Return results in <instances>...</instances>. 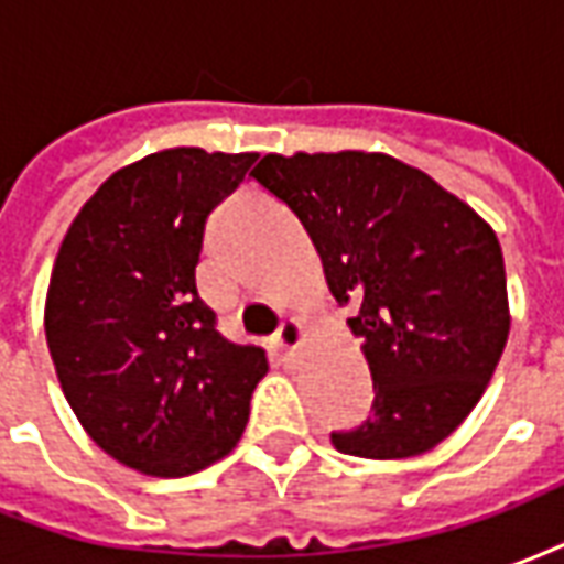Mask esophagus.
<instances>
[{"mask_svg": "<svg viewBox=\"0 0 564 564\" xmlns=\"http://www.w3.org/2000/svg\"><path fill=\"white\" fill-rule=\"evenodd\" d=\"M302 335H305V329H302L299 319H283L281 329L274 332V347L283 350V354H293L295 347L302 344Z\"/></svg>", "mask_w": 564, "mask_h": 564, "instance_id": "1", "label": "esophagus"}]
</instances>
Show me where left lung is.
<instances>
[{
	"label": "left lung",
	"instance_id": "obj_1",
	"mask_svg": "<svg viewBox=\"0 0 564 564\" xmlns=\"http://www.w3.org/2000/svg\"><path fill=\"white\" fill-rule=\"evenodd\" d=\"M262 189L302 220L371 368V416L332 432L362 459L425 453L480 402L508 341L496 232L420 169L387 153L262 156Z\"/></svg>",
	"mask_w": 564,
	"mask_h": 564
}]
</instances>
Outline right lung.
Instances as JSON below:
<instances>
[{"label":"right lung","mask_w":564,"mask_h":564,"mask_svg":"<svg viewBox=\"0 0 564 564\" xmlns=\"http://www.w3.org/2000/svg\"><path fill=\"white\" fill-rule=\"evenodd\" d=\"M257 153L174 148L115 172L56 253L44 335L72 411L135 471L186 477L238 444L265 350L217 332L196 290L205 223Z\"/></svg>","instance_id":"right-lung-1"}]
</instances>
